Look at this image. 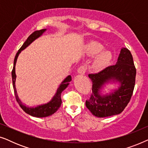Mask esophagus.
I'll return each mask as SVG.
<instances>
[{
	"label": "esophagus",
	"instance_id": "obj_1",
	"mask_svg": "<svg viewBox=\"0 0 148 148\" xmlns=\"http://www.w3.org/2000/svg\"><path fill=\"white\" fill-rule=\"evenodd\" d=\"M86 71V67L85 66H81L79 67L77 70V73L79 74L84 75Z\"/></svg>",
	"mask_w": 148,
	"mask_h": 148
}]
</instances>
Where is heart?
Here are the masks:
<instances>
[{
    "instance_id": "b5f03b06",
    "label": "heart",
    "mask_w": 148,
    "mask_h": 148,
    "mask_svg": "<svg viewBox=\"0 0 148 148\" xmlns=\"http://www.w3.org/2000/svg\"><path fill=\"white\" fill-rule=\"evenodd\" d=\"M104 47L100 44L97 42H93L88 46L86 48V55L90 57L97 56L96 60L93 62L92 67L95 70H102L110 64L112 59V54L110 51H104Z\"/></svg>"
}]
</instances>
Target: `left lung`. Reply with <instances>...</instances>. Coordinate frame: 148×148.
I'll return each mask as SVG.
<instances>
[{"mask_svg": "<svg viewBox=\"0 0 148 148\" xmlns=\"http://www.w3.org/2000/svg\"><path fill=\"white\" fill-rule=\"evenodd\" d=\"M88 76L92 82V93L86 105L92 114L102 118L122 112L131 100L135 87L136 69L131 52L126 48H121L114 65ZM108 83H117L118 88L103 95L102 89Z\"/></svg>", "mask_w": 148, "mask_h": 148, "instance_id": "left-lung-1", "label": "left lung"}]
</instances>
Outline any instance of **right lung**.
I'll list each match as a JSON object with an SVG mask.
<instances>
[{"label":"right lung","instance_id":"right-lung-1","mask_svg":"<svg viewBox=\"0 0 148 148\" xmlns=\"http://www.w3.org/2000/svg\"><path fill=\"white\" fill-rule=\"evenodd\" d=\"M46 31V29H43L41 30H38V31L34 32V33H32L29 37L27 38V39L26 40V41L24 42L23 45L21 47V48L18 50V52L16 54L15 59H14V63H13V68L12 70V80H13V89H14V92H15V98L17 100V102L18 104H19V106L21 108L23 109L24 112L27 113V114L31 115L32 116L38 117V118H42V117H46L50 115L53 114L54 112H56L58 108H60V106H61L62 104V100L61 98H60V95L62 91L67 88V86L69 84V82L71 81V76L69 75L62 81L61 84H60V86H58V88L56 90V94H54L53 98H52V100L48 102L46 104H44L42 105H38V106L36 107H28L26 106L25 105H24L23 103L21 102V101L20 100L18 96L17 90H16L15 88V81H16V74H15V65L16 62H17V60L19 54L21 53L22 50H23L25 48L27 47L30 44L32 43L34 40L37 39L39 37H40L44 32Z\"/></svg>","mask_w":148,"mask_h":148}]
</instances>
